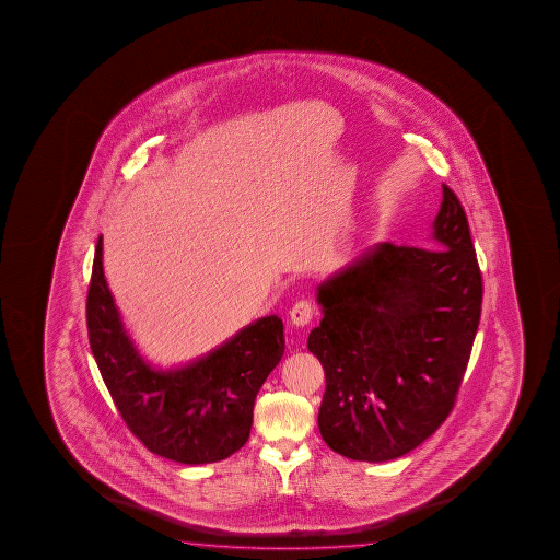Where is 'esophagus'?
<instances>
[{"label":"esophagus","mask_w":560,"mask_h":560,"mask_svg":"<svg viewBox=\"0 0 560 560\" xmlns=\"http://www.w3.org/2000/svg\"><path fill=\"white\" fill-rule=\"evenodd\" d=\"M313 319V305L307 300L295 302L294 307L290 310V323L295 327H305Z\"/></svg>","instance_id":"obj_1"}]
</instances>
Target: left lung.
I'll return each instance as SVG.
<instances>
[{"label":"left lung","mask_w":560,"mask_h":560,"mask_svg":"<svg viewBox=\"0 0 560 560\" xmlns=\"http://www.w3.org/2000/svg\"><path fill=\"white\" fill-rule=\"evenodd\" d=\"M433 248L378 243L317 288L307 349L325 370L323 441L366 463L404 456L448 418L482 310L465 209L443 184Z\"/></svg>","instance_id":"8db88e82"}]
</instances>
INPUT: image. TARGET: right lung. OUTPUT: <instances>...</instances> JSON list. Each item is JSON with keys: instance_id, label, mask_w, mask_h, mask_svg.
I'll list each match as a JSON object with an SVG mask.
<instances>
[{"instance_id": "right-lung-1", "label": "right lung", "mask_w": 560, "mask_h": 560, "mask_svg": "<svg viewBox=\"0 0 560 560\" xmlns=\"http://www.w3.org/2000/svg\"><path fill=\"white\" fill-rule=\"evenodd\" d=\"M102 237L88 288V337L127 427L154 455L208 465L247 443L256 394L284 354V325L266 315L198 361L159 370L124 327L104 276Z\"/></svg>"}]
</instances>
